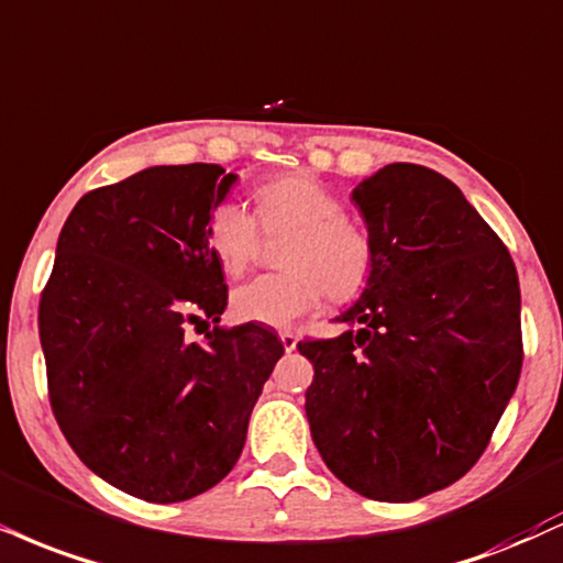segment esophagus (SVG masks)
I'll use <instances>...</instances> for the list:
<instances>
[{
	"label": "esophagus",
	"instance_id": "34e87169",
	"mask_svg": "<svg viewBox=\"0 0 563 563\" xmlns=\"http://www.w3.org/2000/svg\"><path fill=\"white\" fill-rule=\"evenodd\" d=\"M280 343L286 351H294L296 343H299V338H296V333H290V330H286V333H280Z\"/></svg>",
	"mask_w": 563,
	"mask_h": 563
}]
</instances>
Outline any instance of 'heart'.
Listing matches in <instances>:
<instances>
[{
    "instance_id": "heart-1",
    "label": "heart",
    "mask_w": 563,
    "mask_h": 563,
    "mask_svg": "<svg viewBox=\"0 0 563 563\" xmlns=\"http://www.w3.org/2000/svg\"><path fill=\"white\" fill-rule=\"evenodd\" d=\"M256 219L267 233L294 230L283 264L290 273L262 275L233 290L241 322L290 328L322 307L324 296L351 301L367 288L375 246L367 230L343 217V201L314 175L290 173L254 188ZM207 246L228 277L252 267L260 252V227L235 201H222L207 220Z\"/></svg>"
}]
</instances>
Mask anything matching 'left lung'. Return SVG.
Returning <instances> with one entry per match:
<instances>
[{
  "label": "left lung",
  "instance_id": "left-lung-1",
  "mask_svg": "<svg viewBox=\"0 0 563 563\" xmlns=\"http://www.w3.org/2000/svg\"><path fill=\"white\" fill-rule=\"evenodd\" d=\"M375 246L346 333L301 341L311 440L375 500H417L483 456L521 372L519 277L456 183L393 162L351 191Z\"/></svg>",
  "mask_w": 563,
  "mask_h": 563
}]
</instances>
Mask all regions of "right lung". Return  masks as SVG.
Returning <instances> with one entry per match:
<instances>
[{"instance_id":"1","label":"right lung","mask_w":563,"mask_h":563,"mask_svg":"<svg viewBox=\"0 0 563 563\" xmlns=\"http://www.w3.org/2000/svg\"><path fill=\"white\" fill-rule=\"evenodd\" d=\"M235 180L196 162L88 191L38 303L59 430L93 475L152 504L199 496L233 470L283 356L273 328H217L228 286L207 220Z\"/></svg>"}]
</instances>
